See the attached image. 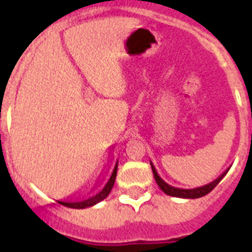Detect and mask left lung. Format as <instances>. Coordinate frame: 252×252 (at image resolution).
<instances>
[{"instance_id": "left-lung-1", "label": "left lung", "mask_w": 252, "mask_h": 252, "mask_svg": "<svg viewBox=\"0 0 252 252\" xmlns=\"http://www.w3.org/2000/svg\"><path fill=\"white\" fill-rule=\"evenodd\" d=\"M150 165H151V169H153L154 178H155L158 186H159V188L161 189L162 192L168 195H171V197L187 198V199H194V198H201L203 197V195L208 194V193L211 192V190H212V189L215 188V187L217 186L222 179H223L224 175L227 174V171L230 170V168L226 169V170H224L223 173L217 178V179H215L213 182H211V183L206 184V186L198 187V188H193V189H183V188H175V187L169 186L166 182H164V180L160 178V175L158 174L157 169H155V166H154V164L151 161H150Z\"/></svg>"}]
</instances>
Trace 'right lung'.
Here are the masks:
<instances>
[{
	"instance_id": "add662e5",
	"label": "right lung",
	"mask_w": 252,
	"mask_h": 252,
	"mask_svg": "<svg viewBox=\"0 0 252 252\" xmlns=\"http://www.w3.org/2000/svg\"><path fill=\"white\" fill-rule=\"evenodd\" d=\"M117 165H119V160L116 161L115 166H113V170L111 173L110 178L106 182L103 187H102L97 192H93V188L90 189V192L88 194L86 195H81V197H77V199H69V201H58V203L63 204V206L69 207V208H77V209H83V208H88V207H92L94 204L99 203L101 201H103L104 198H107V195L110 194V192L112 190V187L115 184L116 180V174H117ZM75 197V195H74Z\"/></svg>"
}]
</instances>
